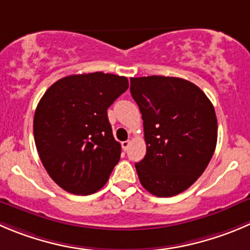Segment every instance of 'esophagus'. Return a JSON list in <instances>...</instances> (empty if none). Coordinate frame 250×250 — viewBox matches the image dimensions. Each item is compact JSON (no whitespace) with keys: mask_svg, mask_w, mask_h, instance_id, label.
Instances as JSON below:
<instances>
[{"mask_svg":"<svg viewBox=\"0 0 250 250\" xmlns=\"http://www.w3.org/2000/svg\"><path fill=\"white\" fill-rule=\"evenodd\" d=\"M130 144H131V141H130V140H126V141H123V142H121V147H123L124 151H126V149L129 148Z\"/></svg>","mask_w":250,"mask_h":250,"instance_id":"1","label":"esophagus"}]
</instances>
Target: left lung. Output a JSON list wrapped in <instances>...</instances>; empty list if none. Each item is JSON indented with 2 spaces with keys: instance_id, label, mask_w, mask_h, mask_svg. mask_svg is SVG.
<instances>
[{
  "instance_id": "1",
  "label": "left lung",
  "mask_w": 250,
  "mask_h": 250,
  "mask_svg": "<svg viewBox=\"0 0 250 250\" xmlns=\"http://www.w3.org/2000/svg\"><path fill=\"white\" fill-rule=\"evenodd\" d=\"M142 114L147 152L135 165L142 187L170 198L204 173L217 142V118L210 99L187 80L147 76L130 80Z\"/></svg>"
}]
</instances>
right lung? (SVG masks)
<instances>
[{"label":"right lung","mask_w":250,"mask_h":250,"mask_svg":"<svg viewBox=\"0 0 250 250\" xmlns=\"http://www.w3.org/2000/svg\"><path fill=\"white\" fill-rule=\"evenodd\" d=\"M129 88L124 76L93 72L56 81L34 114V140L51 179L66 191L89 195L108 182L120 159L109 106Z\"/></svg>","instance_id":"obj_1"}]
</instances>
